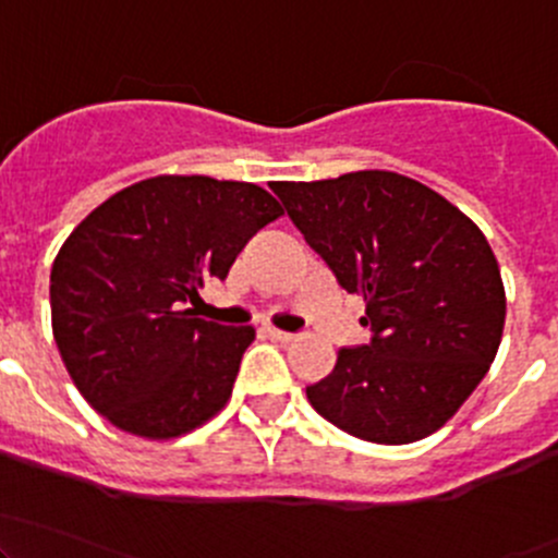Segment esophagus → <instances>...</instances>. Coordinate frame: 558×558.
I'll return each instance as SVG.
<instances>
[{"instance_id":"34e87169","label":"esophagus","mask_w":558,"mask_h":558,"mask_svg":"<svg viewBox=\"0 0 558 558\" xmlns=\"http://www.w3.org/2000/svg\"><path fill=\"white\" fill-rule=\"evenodd\" d=\"M267 335L272 337L275 342H291L296 335H291V331H283V329H275V326H267Z\"/></svg>"}]
</instances>
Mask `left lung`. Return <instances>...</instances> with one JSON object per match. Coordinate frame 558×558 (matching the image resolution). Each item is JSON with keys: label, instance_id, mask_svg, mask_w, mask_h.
Masks as SVG:
<instances>
[{"label": "left lung", "instance_id": "8db88e82", "mask_svg": "<svg viewBox=\"0 0 558 558\" xmlns=\"http://www.w3.org/2000/svg\"><path fill=\"white\" fill-rule=\"evenodd\" d=\"M294 227L348 294L373 340L340 348L307 399L329 424L380 446L424 440L486 378L505 329L492 245L446 196L404 174L348 172L275 183Z\"/></svg>", "mask_w": 558, "mask_h": 558}]
</instances>
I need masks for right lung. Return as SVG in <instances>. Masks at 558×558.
Wrapping results in <instances>:
<instances>
[{
  "label": "right lung",
  "mask_w": 558,
  "mask_h": 558,
  "mask_svg": "<svg viewBox=\"0 0 558 558\" xmlns=\"http://www.w3.org/2000/svg\"><path fill=\"white\" fill-rule=\"evenodd\" d=\"M280 216L278 199L253 183L159 174L77 223L50 269V320L66 373L97 413L137 437L172 440L229 402L256 331L185 305Z\"/></svg>",
  "instance_id": "obj_1"
}]
</instances>
